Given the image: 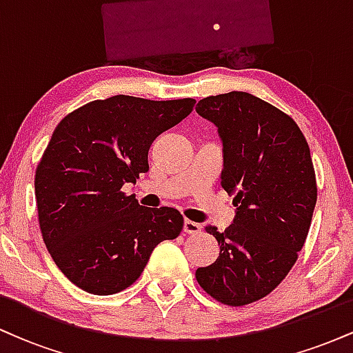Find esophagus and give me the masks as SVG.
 <instances>
[{"mask_svg":"<svg viewBox=\"0 0 353 353\" xmlns=\"http://www.w3.org/2000/svg\"><path fill=\"white\" fill-rule=\"evenodd\" d=\"M199 230H201V224H197V222L185 219V221H184V232L185 234H199Z\"/></svg>","mask_w":353,"mask_h":353,"instance_id":"esophagus-1","label":"esophagus"}]
</instances>
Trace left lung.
Instances as JSON below:
<instances>
[{"label":"left lung","mask_w":353,"mask_h":353,"mask_svg":"<svg viewBox=\"0 0 353 353\" xmlns=\"http://www.w3.org/2000/svg\"><path fill=\"white\" fill-rule=\"evenodd\" d=\"M196 111L217 125L221 185L236 205L224 232L205 228L221 250L196 279L217 302L247 305L285 279L309 234L317 202L310 149L292 117L249 92L209 96Z\"/></svg>","instance_id":"8db88e82"}]
</instances>
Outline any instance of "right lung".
Segmentation results:
<instances>
[{
	"label": "right lung",
	"instance_id": "1",
	"mask_svg": "<svg viewBox=\"0 0 353 353\" xmlns=\"http://www.w3.org/2000/svg\"><path fill=\"white\" fill-rule=\"evenodd\" d=\"M194 104L119 94L84 104L56 125L36 168L38 219L52 261L79 289L96 295L128 289L154 247L181 234L179 210L144 208L121 188L149 171L152 141Z\"/></svg>",
	"mask_w": 353,
	"mask_h": 353
}]
</instances>
